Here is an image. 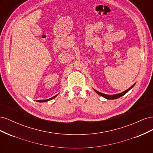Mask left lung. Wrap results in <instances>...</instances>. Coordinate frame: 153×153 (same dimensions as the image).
Returning <instances> with one entry per match:
<instances>
[{"label": "left lung", "instance_id": "obj_1", "mask_svg": "<svg viewBox=\"0 0 153 153\" xmlns=\"http://www.w3.org/2000/svg\"><path fill=\"white\" fill-rule=\"evenodd\" d=\"M135 84H133L132 86H131V87H129V89H127L126 91H124V92H121V93H119V94H117L108 95V94H103V93H101V92H98V91H96V90H95V89H94V91L96 92L97 94H98L99 95H100V96H101L104 97L105 98H106V99H108V100H114V99H117V98H120V97H121V96H124L125 94H126L127 92H128L129 90H130L134 85H135Z\"/></svg>", "mask_w": 153, "mask_h": 153}]
</instances>
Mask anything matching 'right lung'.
<instances>
[{
    "label": "right lung",
    "mask_w": 153,
    "mask_h": 153,
    "mask_svg": "<svg viewBox=\"0 0 153 153\" xmlns=\"http://www.w3.org/2000/svg\"><path fill=\"white\" fill-rule=\"evenodd\" d=\"M57 96V95H55V96L52 97V98H51L48 99V100H37V101H38V102H45V101H50V100H52V99L55 98V97H56Z\"/></svg>",
    "instance_id": "obj_1"
}]
</instances>
